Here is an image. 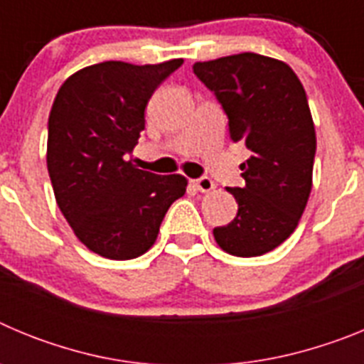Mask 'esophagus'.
I'll list each match as a JSON object with an SVG mask.
<instances>
[{
	"mask_svg": "<svg viewBox=\"0 0 364 364\" xmlns=\"http://www.w3.org/2000/svg\"><path fill=\"white\" fill-rule=\"evenodd\" d=\"M193 184H195V188L200 193H210L211 189H215V182L211 178H208V176H200V178L193 180Z\"/></svg>",
	"mask_w": 364,
	"mask_h": 364,
	"instance_id": "obj_1",
	"label": "esophagus"
}]
</instances>
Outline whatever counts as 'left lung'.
Returning a JSON list of instances; mask_svg holds the SVG:
<instances>
[{
	"label": "left lung",
	"mask_w": 364,
	"mask_h": 364,
	"mask_svg": "<svg viewBox=\"0 0 364 364\" xmlns=\"http://www.w3.org/2000/svg\"><path fill=\"white\" fill-rule=\"evenodd\" d=\"M193 73L226 112L231 140L252 151L244 186L228 188L237 217L215 228V240L237 257L272 252L294 233L311 191L317 142L304 87L284 62L255 53L197 62Z\"/></svg>",
	"instance_id": "left-lung-1"
}]
</instances>
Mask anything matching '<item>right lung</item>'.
Returning <instances> with one entry per match:
<instances>
[{"label": "right lung", "mask_w": 364, "mask_h": 364, "mask_svg": "<svg viewBox=\"0 0 364 364\" xmlns=\"http://www.w3.org/2000/svg\"><path fill=\"white\" fill-rule=\"evenodd\" d=\"M182 63H96L67 78L54 98L47 167L58 208L98 255L127 260L146 253L169 205L186 193L184 176L127 162L146 127L147 102Z\"/></svg>", "instance_id": "add662e5"}]
</instances>
